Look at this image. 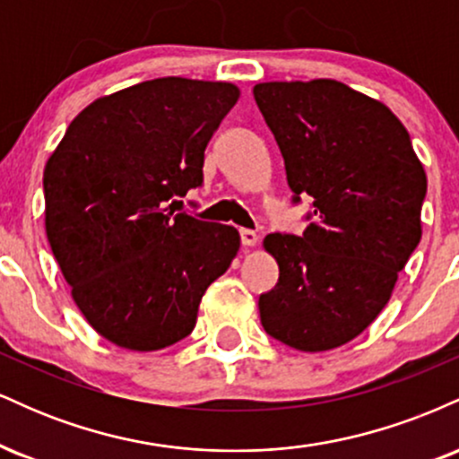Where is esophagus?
<instances>
[{"label":"esophagus","instance_id":"1","mask_svg":"<svg viewBox=\"0 0 459 459\" xmlns=\"http://www.w3.org/2000/svg\"><path fill=\"white\" fill-rule=\"evenodd\" d=\"M239 235H241V244H244L246 247H252V246L259 244V235H256L255 230H250V229H241V230H239Z\"/></svg>","mask_w":459,"mask_h":459}]
</instances>
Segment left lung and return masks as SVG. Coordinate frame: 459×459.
Returning a JSON list of instances; mask_svg holds the SVG:
<instances>
[{
	"mask_svg": "<svg viewBox=\"0 0 459 459\" xmlns=\"http://www.w3.org/2000/svg\"><path fill=\"white\" fill-rule=\"evenodd\" d=\"M282 152L293 203L310 196L302 235L263 246L278 282L261 293L263 328L299 351L356 339L386 307L420 241L428 177L402 120L334 79L255 86Z\"/></svg>",
	"mask_w": 459,
	"mask_h": 459,
	"instance_id": "left-lung-1",
	"label": "left lung"
}]
</instances>
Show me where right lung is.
Masks as SVG:
<instances>
[{
    "label": "right lung",
    "instance_id": "right-lung-1",
    "mask_svg": "<svg viewBox=\"0 0 459 459\" xmlns=\"http://www.w3.org/2000/svg\"><path fill=\"white\" fill-rule=\"evenodd\" d=\"M239 99L226 82L161 77L88 105L45 166V229L73 299L103 339L155 351L194 330L239 250L233 226L175 213Z\"/></svg>",
    "mask_w": 459,
    "mask_h": 459
}]
</instances>
